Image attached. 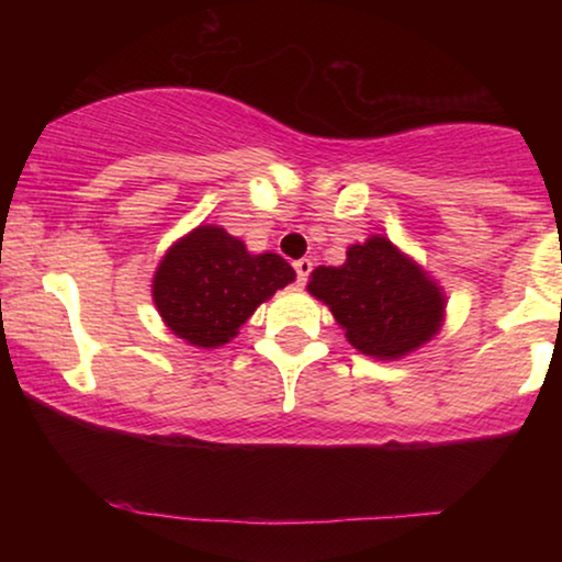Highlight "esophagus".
I'll return each mask as SVG.
<instances>
[{
	"label": "esophagus",
	"mask_w": 562,
	"mask_h": 562,
	"mask_svg": "<svg viewBox=\"0 0 562 562\" xmlns=\"http://www.w3.org/2000/svg\"><path fill=\"white\" fill-rule=\"evenodd\" d=\"M294 271H296V283H299V286H304L306 279H310V273H312V260L310 258L296 260Z\"/></svg>",
	"instance_id": "esophagus-1"
}]
</instances>
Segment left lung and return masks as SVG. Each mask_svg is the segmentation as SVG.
Here are the masks:
<instances>
[{
	"label": "left lung",
	"instance_id": "left-lung-1",
	"mask_svg": "<svg viewBox=\"0 0 562 562\" xmlns=\"http://www.w3.org/2000/svg\"><path fill=\"white\" fill-rule=\"evenodd\" d=\"M342 266L314 268L306 291L333 312L358 352L398 360L419 350L445 325V289L409 252L371 235L350 245Z\"/></svg>",
	"mask_w": 562,
	"mask_h": 562
}]
</instances>
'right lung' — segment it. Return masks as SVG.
<instances>
[{
    "label": "right lung",
    "mask_w": 562,
    "mask_h": 562,
    "mask_svg": "<svg viewBox=\"0 0 562 562\" xmlns=\"http://www.w3.org/2000/svg\"><path fill=\"white\" fill-rule=\"evenodd\" d=\"M296 279L279 252H250L220 225H199L179 237L153 273V304L183 342L222 348L260 304Z\"/></svg>",
    "instance_id": "obj_1"
}]
</instances>
